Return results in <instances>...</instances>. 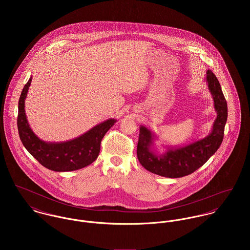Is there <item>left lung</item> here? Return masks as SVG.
Listing matches in <instances>:
<instances>
[{
	"label": "left lung",
	"mask_w": 250,
	"mask_h": 250,
	"mask_svg": "<svg viewBox=\"0 0 250 250\" xmlns=\"http://www.w3.org/2000/svg\"><path fill=\"white\" fill-rule=\"evenodd\" d=\"M207 83L217 112L212 133L203 140L180 148L169 149L166 154L160 156L151 150L153 141L151 132L142 126L137 154L140 163L145 169L164 177H184L202 167L219 148L227 120V103L219 82L211 70L207 71Z\"/></svg>",
	"instance_id": "8db88e82"
}]
</instances>
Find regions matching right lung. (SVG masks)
Here are the masks:
<instances>
[{"label":"right lung","mask_w":250,"mask_h":250,"mask_svg":"<svg viewBox=\"0 0 250 250\" xmlns=\"http://www.w3.org/2000/svg\"><path fill=\"white\" fill-rule=\"evenodd\" d=\"M31 83L32 78L25 84L18 103L17 126L25 148L43 167L54 171H73L93 163L99 155L104 136L115 120L108 119L83 136L66 143H45L32 131L25 114V99Z\"/></svg>","instance_id":"1"}]
</instances>
